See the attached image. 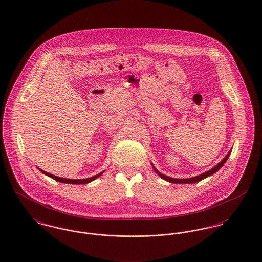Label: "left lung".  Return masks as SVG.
<instances>
[{
	"label": "left lung",
	"instance_id": "8db88e82",
	"mask_svg": "<svg viewBox=\"0 0 262 262\" xmlns=\"http://www.w3.org/2000/svg\"><path fill=\"white\" fill-rule=\"evenodd\" d=\"M230 154H231V151L229 152V154L226 155V157L217 164V165H215L214 168H212V169L209 170V171H207V172H205V173H202L200 175H198V176H195V177H192V178H187V179H177V178H171V177H168V176H166V175H163L162 173H160L158 170L155 169V167H154V165H152V167H154V171L162 178V179H164V180H166V181H168V182H171V183H179V184H190V183H196V182H199L201 180H203L204 178H207V177H209V176H211V175H213L214 173H215L216 171H219V169H221V167H223V165L226 163V161L228 160V158H229V156H230Z\"/></svg>",
	"mask_w": 262,
	"mask_h": 262
}]
</instances>
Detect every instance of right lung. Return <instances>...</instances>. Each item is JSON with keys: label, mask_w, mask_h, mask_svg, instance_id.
I'll use <instances>...</instances> for the list:
<instances>
[{"label": "right lung", "mask_w": 262, "mask_h": 262, "mask_svg": "<svg viewBox=\"0 0 262 262\" xmlns=\"http://www.w3.org/2000/svg\"><path fill=\"white\" fill-rule=\"evenodd\" d=\"M40 170L43 174L47 175L48 177H50V178H52V179H54V180H56V181H58V182L67 183V184H87V183L91 182L93 180H95L96 178H98V177H99L100 175H102L103 172H104V171H103V172H101V173H99V174H97V175H95V176H93V177L86 178V179H66V178H61V177L52 175V174H50V173H48V172H46V171H43V170Z\"/></svg>", "instance_id": "obj_1"}]
</instances>
